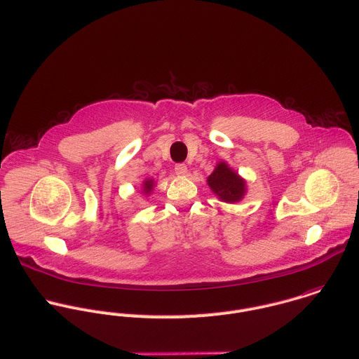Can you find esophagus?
<instances>
[{"mask_svg": "<svg viewBox=\"0 0 359 359\" xmlns=\"http://www.w3.org/2000/svg\"><path fill=\"white\" fill-rule=\"evenodd\" d=\"M175 172H177V175L185 177V175H188V167L185 164H177L175 165Z\"/></svg>", "mask_w": 359, "mask_h": 359, "instance_id": "34e87169", "label": "esophagus"}]
</instances>
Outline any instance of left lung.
Masks as SVG:
<instances>
[{
  "mask_svg": "<svg viewBox=\"0 0 359 359\" xmlns=\"http://www.w3.org/2000/svg\"><path fill=\"white\" fill-rule=\"evenodd\" d=\"M206 182L217 199L226 203H237L247 194V181L223 160L216 164Z\"/></svg>",
  "mask_w": 359,
  "mask_h": 359,
  "instance_id": "left-lung-1",
  "label": "left lung"
}]
</instances>
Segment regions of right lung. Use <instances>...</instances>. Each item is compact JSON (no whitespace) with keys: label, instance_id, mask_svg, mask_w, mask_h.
<instances>
[{"label":"right lung","instance_id":"add662e5","mask_svg":"<svg viewBox=\"0 0 359 359\" xmlns=\"http://www.w3.org/2000/svg\"><path fill=\"white\" fill-rule=\"evenodd\" d=\"M154 187H156L154 178H146V180L143 181V184H142V192H143L146 196H149V195H151Z\"/></svg>","mask_w":359,"mask_h":359}]
</instances>
